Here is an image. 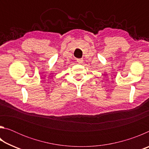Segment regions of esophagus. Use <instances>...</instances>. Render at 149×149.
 I'll return each instance as SVG.
<instances>
[{
  "label": "esophagus",
  "instance_id": "obj_1",
  "mask_svg": "<svg viewBox=\"0 0 149 149\" xmlns=\"http://www.w3.org/2000/svg\"><path fill=\"white\" fill-rule=\"evenodd\" d=\"M77 62L79 63V64H82L83 62H84V60L82 58H78L77 59Z\"/></svg>",
  "mask_w": 149,
  "mask_h": 149
}]
</instances>
